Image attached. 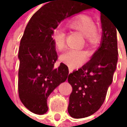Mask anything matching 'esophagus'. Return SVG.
Segmentation results:
<instances>
[{
	"label": "esophagus",
	"mask_w": 127,
	"mask_h": 127,
	"mask_svg": "<svg viewBox=\"0 0 127 127\" xmlns=\"http://www.w3.org/2000/svg\"><path fill=\"white\" fill-rule=\"evenodd\" d=\"M71 71H72V69H71V68H69V72H71Z\"/></svg>",
	"instance_id": "34e87169"
}]
</instances>
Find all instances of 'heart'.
<instances>
[{"mask_svg":"<svg viewBox=\"0 0 127 127\" xmlns=\"http://www.w3.org/2000/svg\"><path fill=\"white\" fill-rule=\"evenodd\" d=\"M69 27L80 32L84 35L85 41L90 45H95L100 40V34L95 27V21L86 14H79L69 23ZM51 39L54 46L58 50H62L65 47V33L64 30L57 28L52 30ZM87 59V53L83 50L69 49L60 56V61L68 67L78 68Z\"/></svg>","mask_w":127,"mask_h":127,"instance_id":"b5f03b06","label":"heart"}]
</instances>
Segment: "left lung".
Here are the masks:
<instances>
[{"mask_svg": "<svg viewBox=\"0 0 127 127\" xmlns=\"http://www.w3.org/2000/svg\"><path fill=\"white\" fill-rule=\"evenodd\" d=\"M100 12L103 30L100 47L88 62L68 75L72 87L68 111L71 117L77 119L89 117L100 109L116 70L118 29L105 12Z\"/></svg>", "mask_w": 127, "mask_h": 127, "instance_id": "left-lung-1", "label": "left lung"}]
</instances>
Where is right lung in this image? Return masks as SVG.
Listing matches in <instances>:
<instances>
[{
	"instance_id": "obj_1",
	"label": "right lung",
	"mask_w": 127,
	"mask_h": 127,
	"mask_svg": "<svg viewBox=\"0 0 127 127\" xmlns=\"http://www.w3.org/2000/svg\"><path fill=\"white\" fill-rule=\"evenodd\" d=\"M76 0H50L32 15L20 40L19 97L34 114L47 112L48 97L67 79V65L61 63L57 68L54 66L58 56L51 34L62 20L81 11Z\"/></svg>"
}]
</instances>
